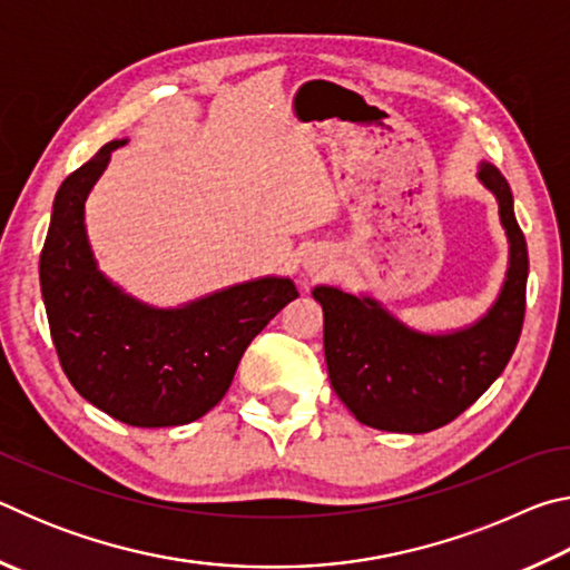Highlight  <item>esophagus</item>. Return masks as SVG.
Segmentation results:
<instances>
[{
	"label": "esophagus",
	"mask_w": 570,
	"mask_h": 570,
	"mask_svg": "<svg viewBox=\"0 0 570 570\" xmlns=\"http://www.w3.org/2000/svg\"><path fill=\"white\" fill-rule=\"evenodd\" d=\"M304 268L308 274H326V272H332V258L330 256H324V254H308L306 258H304Z\"/></svg>",
	"instance_id": "1"
}]
</instances>
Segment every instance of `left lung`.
Returning <instances> with one entry per match:
<instances>
[{"mask_svg":"<svg viewBox=\"0 0 570 570\" xmlns=\"http://www.w3.org/2000/svg\"><path fill=\"white\" fill-rule=\"evenodd\" d=\"M478 180L498 200L508 272L495 302L472 324L422 332L397 320L377 296L314 286L312 296L324 308L330 382L366 428L407 435L438 430L465 412L513 356L525 314L528 246L503 173L480 160Z\"/></svg>","mask_w":570,"mask_h":570,"instance_id":"left-lung-1","label":"left lung"}]
</instances>
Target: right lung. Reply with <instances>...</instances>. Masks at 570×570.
I'll use <instances>...</instances> for the list:
<instances>
[{
    "instance_id": "add662e5",
    "label": "right lung",
    "mask_w": 570,
    "mask_h": 570,
    "mask_svg": "<svg viewBox=\"0 0 570 570\" xmlns=\"http://www.w3.org/2000/svg\"><path fill=\"white\" fill-rule=\"evenodd\" d=\"M128 140H110L62 180L40 256L52 342L72 387L132 428H173L224 400L250 340L298 296L288 276H258L178 306H153L105 276L85 200Z\"/></svg>"
}]
</instances>
